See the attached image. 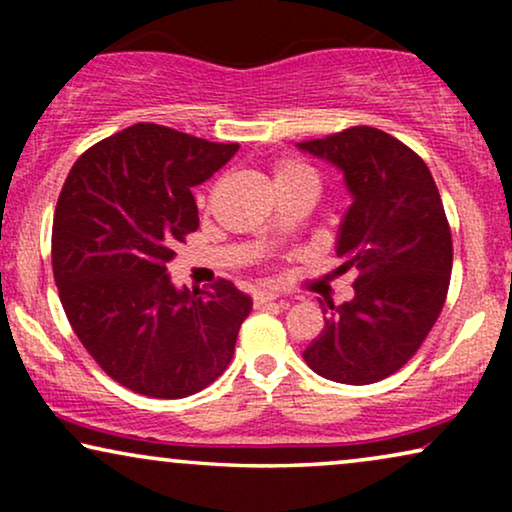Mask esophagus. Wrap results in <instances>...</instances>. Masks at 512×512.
<instances>
[{"label": "esophagus", "mask_w": 512, "mask_h": 512, "mask_svg": "<svg viewBox=\"0 0 512 512\" xmlns=\"http://www.w3.org/2000/svg\"><path fill=\"white\" fill-rule=\"evenodd\" d=\"M279 293L275 289H256L254 291V303L261 307V305H268L272 300H277Z\"/></svg>", "instance_id": "obj_1"}]
</instances>
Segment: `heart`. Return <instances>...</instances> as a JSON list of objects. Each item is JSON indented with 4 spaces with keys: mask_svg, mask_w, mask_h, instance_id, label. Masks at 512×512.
I'll list each match as a JSON object with an SVG mask.
<instances>
[{
    "mask_svg": "<svg viewBox=\"0 0 512 512\" xmlns=\"http://www.w3.org/2000/svg\"><path fill=\"white\" fill-rule=\"evenodd\" d=\"M296 177H312L314 174L307 165L298 163V160H282L275 167V181H286V179H296Z\"/></svg>",
    "mask_w": 512,
    "mask_h": 512,
    "instance_id": "b5f03b06",
    "label": "heart"
}]
</instances>
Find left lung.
<instances>
[{
    "mask_svg": "<svg viewBox=\"0 0 512 512\" xmlns=\"http://www.w3.org/2000/svg\"><path fill=\"white\" fill-rule=\"evenodd\" d=\"M345 174L338 272L356 270L354 298L324 307L326 326L303 352L342 384L380 382L408 363L436 324L452 272V233L429 167L387 132L354 125L300 142Z\"/></svg>",
    "mask_w": 512,
    "mask_h": 512,
    "instance_id": "1",
    "label": "left lung"
}]
</instances>
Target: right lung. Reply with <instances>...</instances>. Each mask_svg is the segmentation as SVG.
I'll return each instance as SVG.
<instances>
[{
  "mask_svg": "<svg viewBox=\"0 0 512 512\" xmlns=\"http://www.w3.org/2000/svg\"><path fill=\"white\" fill-rule=\"evenodd\" d=\"M156 123L83 153L53 216V277L76 338L104 373L151 398H186L228 368L251 298L219 279L177 289L174 244L198 230L193 186L235 156Z\"/></svg>",
  "mask_w": 512,
  "mask_h": 512,
  "instance_id": "add662e5",
  "label": "right lung"
}]
</instances>
